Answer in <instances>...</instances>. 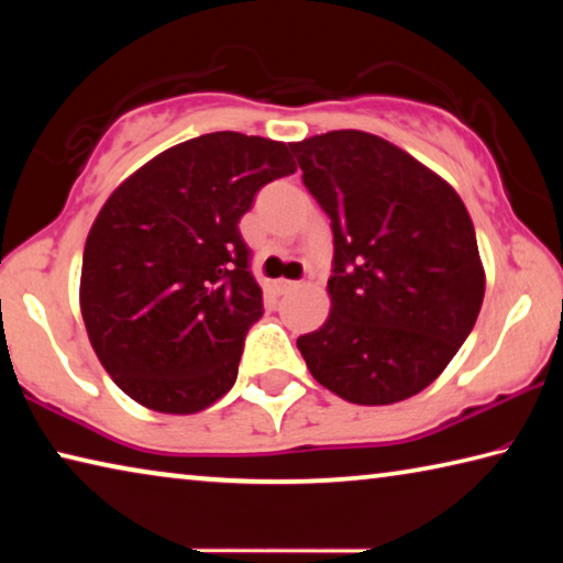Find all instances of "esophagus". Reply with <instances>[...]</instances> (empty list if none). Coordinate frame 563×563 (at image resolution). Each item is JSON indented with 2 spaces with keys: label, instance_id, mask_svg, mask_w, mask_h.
Returning <instances> with one entry per match:
<instances>
[{
  "label": "esophagus",
  "instance_id": "obj_1",
  "mask_svg": "<svg viewBox=\"0 0 563 563\" xmlns=\"http://www.w3.org/2000/svg\"><path fill=\"white\" fill-rule=\"evenodd\" d=\"M298 280H285V278H280V280H275V290H278L280 295H285V292H290V290H295L298 288Z\"/></svg>",
  "mask_w": 563,
  "mask_h": 563
}]
</instances>
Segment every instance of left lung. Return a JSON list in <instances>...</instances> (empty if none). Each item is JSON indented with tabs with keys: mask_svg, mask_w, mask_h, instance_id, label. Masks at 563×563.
<instances>
[{
	"mask_svg": "<svg viewBox=\"0 0 563 563\" xmlns=\"http://www.w3.org/2000/svg\"><path fill=\"white\" fill-rule=\"evenodd\" d=\"M330 218V318L298 338L305 365L355 405L422 393L470 338L484 300L472 218L454 188L365 131L290 144Z\"/></svg>",
	"mask_w": 563,
	"mask_h": 563,
	"instance_id": "left-lung-1",
	"label": "left lung"
}]
</instances>
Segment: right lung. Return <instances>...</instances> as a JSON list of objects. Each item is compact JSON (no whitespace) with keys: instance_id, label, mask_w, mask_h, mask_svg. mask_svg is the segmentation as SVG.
Listing matches in <instances>:
<instances>
[{"instance_id":"right-lung-1","label":"right lung","mask_w":563,"mask_h":563,"mask_svg":"<svg viewBox=\"0 0 563 563\" xmlns=\"http://www.w3.org/2000/svg\"><path fill=\"white\" fill-rule=\"evenodd\" d=\"M295 170L280 141L216 131L151 158L103 203L84 245L81 316L103 369L139 405L190 415L233 387L263 318L238 223Z\"/></svg>"}]
</instances>
